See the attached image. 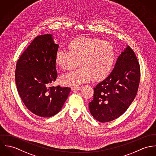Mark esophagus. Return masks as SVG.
Listing matches in <instances>:
<instances>
[{
  "label": "esophagus",
  "mask_w": 156,
  "mask_h": 156,
  "mask_svg": "<svg viewBox=\"0 0 156 156\" xmlns=\"http://www.w3.org/2000/svg\"><path fill=\"white\" fill-rule=\"evenodd\" d=\"M81 88H82V87H72L71 88L72 90H80L81 89Z\"/></svg>",
  "instance_id": "esophagus-1"
}]
</instances>
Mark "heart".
I'll use <instances>...</instances> for the list:
<instances>
[{"instance_id": "heart-1", "label": "heart", "mask_w": 156, "mask_h": 156, "mask_svg": "<svg viewBox=\"0 0 156 156\" xmlns=\"http://www.w3.org/2000/svg\"><path fill=\"white\" fill-rule=\"evenodd\" d=\"M69 52L58 50L55 64L65 70H71L79 65L78 69L62 76L65 85L78 86L90 81H101L109 73L115 60L113 45L98 38L78 37L69 44Z\"/></svg>"}]
</instances>
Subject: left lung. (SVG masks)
<instances>
[{
    "instance_id": "8db88e82",
    "label": "left lung",
    "mask_w": 156,
    "mask_h": 156,
    "mask_svg": "<svg viewBox=\"0 0 156 156\" xmlns=\"http://www.w3.org/2000/svg\"><path fill=\"white\" fill-rule=\"evenodd\" d=\"M140 75L137 57L127 46L109 75L94 88L93 99L89 103L92 116L102 122L121 116L136 96Z\"/></svg>"
}]
</instances>
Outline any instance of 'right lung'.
<instances>
[{"mask_svg":"<svg viewBox=\"0 0 156 156\" xmlns=\"http://www.w3.org/2000/svg\"><path fill=\"white\" fill-rule=\"evenodd\" d=\"M58 48L52 35L37 36L21 55L16 65L18 93L26 108L42 117L57 114L71 90L69 87L51 86L57 77L55 57Z\"/></svg>","mask_w":156,"mask_h":156,"instance_id":"right-lung-1","label":"right lung"}]
</instances>
